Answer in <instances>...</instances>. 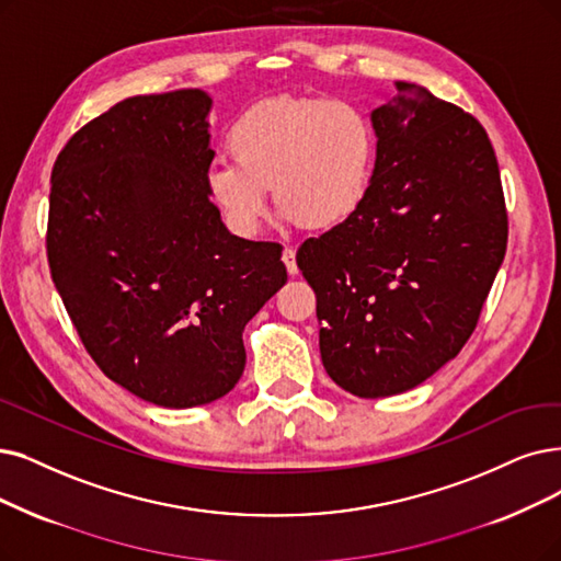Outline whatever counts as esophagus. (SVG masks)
Segmentation results:
<instances>
[{"label":"esophagus","mask_w":561,"mask_h":561,"mask_svg":"<svg viewBox=\"0 0 561 561\" xmlns=\"http://www.w3.org/2000/svg\"><path fill=\"white\" fill-rule=\"evenodd\" d=\"M283 262H285V266H287L289 276L299 274V266H297V255H295V249H289V245H285V249H283Z\"/></svg>","instance_id":"esophagus-1"}]
</instances>
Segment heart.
<instances>
[{
  "label": "heart",
  "mask_w": 561,
  "mask_h": 561,
  "mask_svg": "<svg viewBox=\"0 0 561 561\" xmlns=\"http://www.w3.org/2000/svg\"><path fill=\"white\" fill-rule=\"evenodd\" d=\"M236 161L207 174L211 203L228 226L255 234L276 203L285 218L331 228L368 193L377 138L362 105L345 99L276 96L251 105L228 130Z\"/></svg>",
  "instance_id": "1"
}]
</instances>
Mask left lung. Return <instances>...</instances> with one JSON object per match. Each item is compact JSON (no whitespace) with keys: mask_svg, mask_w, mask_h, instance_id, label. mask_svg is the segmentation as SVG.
Masks as SVG:
<instances>
[{"mask_svg":"<svg viewBox=\"0 0 561 561\" xmlns=\"http://www.w3.org/2000/svg\"><path fill=\"white\" fill-rule=\"evenodd\" d=\"M373 110L377 159L362 205L306 239L322 364L358 398L410 391L474 333L506 253L495 149L462 107L412 82Z\"/></svg>","mask_w":561,"mask_h":561,"instance_id":"1","label":"left lung"}]
</instances>
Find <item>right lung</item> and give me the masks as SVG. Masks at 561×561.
Here are the masks:
<instances>
[{"mask_svg": "<svg viewBox=\"0 0 561 561\" xmlns=\"http://www.w3.org/2000/svg\"><path fill=\"white\" fill-rule=\"evenodd\" d=\"M199 89L130 96L84 124L53 165L46 251L94 364L153 405L226 396L245 322L287 283L276 241L239 239L209 199Z\"/></svg>", "mask_w": 561, "mask_h": 561, "instance_id": "1", "label": "right lung"}]
</instances>
